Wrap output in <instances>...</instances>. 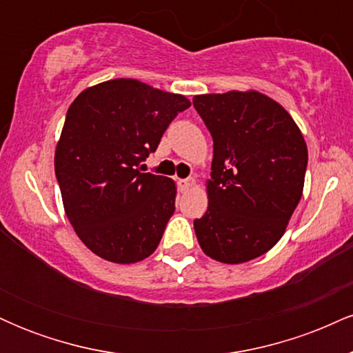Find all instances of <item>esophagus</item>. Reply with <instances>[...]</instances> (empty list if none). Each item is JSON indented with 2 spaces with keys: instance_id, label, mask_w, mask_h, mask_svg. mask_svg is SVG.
Instances as JSON below:
<instances>
[{
  "instance_id": "obj_1",
  "label": "esophagus",
  "mask_w": 353,
  "mask_h": 353,
  "mask_svg": "<svg viewBox=\"0 0 353 353\" xmlns=\"http://www.w3.org/2000/svg\"><path fill=\"white\" fill-rule=\"evenodd\" d=\"M194 185H196V179H194V177H188V179L179 181V188L182 190H189L190 188H194Z\"/></svg>"
}]
</instances>
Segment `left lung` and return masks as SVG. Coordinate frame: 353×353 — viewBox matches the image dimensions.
Listing matches in <instances>:
<instances>
[{"label": "left lung", "mask_w": 353, "mask_h": 353, "mask_svg": "<svg viewBox=\"0 0 353 353\" xmlns=\"http://www.w3.org/2000/svg\"><path fill=\"white\" fill-rule=\"evenodd\" d=\"M192 103L214 141L197 241L214 261H252L281 241L301 201L307 144L292 116L262 92L199 94Z\"/></svg>", "instance_id": "left-lung-1"}]
</instances>
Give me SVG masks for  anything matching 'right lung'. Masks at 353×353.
<instances>
[{
  "label": "right lung",
  "mask_w": 353,
  "mask_h": 353,
  "mask_svg": "<svg viewBox=\"0 0 353 353\" xmlns=\"http://www.w3.org/2000/svg\"><path fill=\"white\" fill-rule=\"evenodd\" d=\"M189 106L185 96L121 78L84 89L68 109L56 179L76 234L104 261L134 264L159 245L176 184L143 172V163Z\"/></svg>",
  "instance_id": "obj_1"
}]
</instances>
